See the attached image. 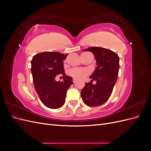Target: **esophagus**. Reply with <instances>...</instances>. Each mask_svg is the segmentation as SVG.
Returning a JSON list of instances; mask_svg holds the SVG:
<instances>
[{
	"mask_svg": "<svg viewBox=\"0 0 151 151\" xmlns=\"http://www.w3.org/2000/svg\"><path fill=\"white\" fill-rule=\"evenodd\" d=\"M72 81H73V83H75L77 81V79H75V78H73V79H72Z\"/></svg>",
	"mask_w": 151,
	"mask_h": 151,
	"instance_id": "obj_1",
	"label": "esophagus"
}]
</instances>
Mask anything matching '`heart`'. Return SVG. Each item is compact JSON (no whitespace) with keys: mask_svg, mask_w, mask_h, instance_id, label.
I'll return each instance as SVG.
<instances>
[{"mask_svg":"<svg viewBox=\"0 0 151 151\" xmlns=\"http://www.w3.org/2000/svg\"><path fill=\"white\" fill-rule=\"evenodd\" d=\"M88 54H90V53H83L81 54V58H84ZM90 74V72L88 69L84 68H72L71 69L68 71V74L70 77H74V78L77 79H83L86 76H89Z\"/></svg>","mask_w":151,"mask_h":151,"instance_id":"1","label":"heart"}]
</instances>
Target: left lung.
<instances>
[{"mask_svg": "<svg viewBox=\"0 0 151 151\" xmlns=\"http://www.w3.org/2000/svg\"><path fill=\"white\" fill-rule=\"evenodd\" d=\"M91 52L96 58L98 67L90 77L97 81L93 85L86 83L81 91L83 102L88 106H98L106 102L110 97L119 71V57L111 50L101 47H89L84 50Z\"/></svg>", "mask_w": 151, "mask_h": 151, "instance_id": "8db88e82", "label": "left lung"}]
</instances>
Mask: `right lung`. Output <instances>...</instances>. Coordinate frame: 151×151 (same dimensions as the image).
Wrapping results in <instances>:
<instances>
[{"mask_svg":"<svg viewBox=\"0 0 151 151\" xmlns=\"http://www.w3.org/2000/svg\"><path fill=\"white\" fill-rule=\"evenodd\" d=\"M68 54L42 52L36 54L31 60V73L36 93L41 101L49 108L57 109L65 103L67 91L73 84L72 77L67 76L63 60ZM60 74L63 81L57 82L55 77Z\"/></svg>","mask_w":151,"mask_h":151,"instance_id":"obj_1","label":"right lung"}]
</instances>
